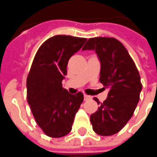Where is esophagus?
I'll list each match as a JSON object with an SVG mask.
<instances>
[{"mask_svg": "<svg viewBox=\"0 0 157 157\" xmlns=\"http://www.w3.org/2000/svg\"><path fill=\"white\" fill-rule=\"evenodd\" d=\"M91 99V96H88V95H84V100H89Z\"/></svg>", "mask_w": 157, "mask_h": 157, "instance_id": "1", "label": "esophagus"}]
</instances>
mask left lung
<instances>
[{
	"label": "left lung",
	"mask_w": 157,
	"mask_h": 157,
	"mask_svg": "<svg viewBox=\"0 0 157 157\" xmlns=\"http://www.w3.org/2000/svg\"><path fill=\"white\" fill-rule=\"evenodd\" d=\"M82 50L96 52L101 66L100 82L109 89L103 103L94 98L100 107L90 117L92 128L99 135H113L126 126L139 103L140 73L128 51L115 38H90Z\"/></svg>",
	"instance_id": "obj_1"
}]
</instances>
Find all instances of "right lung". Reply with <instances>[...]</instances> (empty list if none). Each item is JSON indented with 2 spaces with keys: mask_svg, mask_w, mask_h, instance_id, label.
I'll return each mask as SVG.
<instances>
[{
  "mask_svg": "<svg viewBox=\"0 0 157 157\" xmlns=\"http://www.w3.org/2000/svg\"><path fill=\"white\" fill-rule=\"evenodd\" d=\"M86 38L55 36L36 52L27 78V97L36 123L45 135L61 138L71 131L83 94L69 93L62 87L67 64Z\"/></svg>",
  "mask_w": 157,
  "mask_h": 157,
  "instance_id": "obj_1",
  "label": "right lung"
}]
</instances>
